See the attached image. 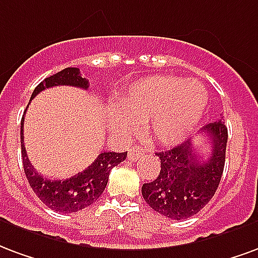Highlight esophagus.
Here are the masks:
<instances>
[{"label":"esophagus","instance_id":"obj_1","mask_svg":"<svg viewBox=\"0 0 258 258\" xmlns=\"http://www.w3.org/2000/svg\"><path fill=\"white\" fill-rule=\"evenodd\" d=\"M144 155V150H143L140 146H133L129 150V154H127V158L131 159V161H137V159H140V158Z\"/></svg>","mask_w":258,"mask_h":258}]
</instances>
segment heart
<instances>
[{"mask_svg":"<svg viewBox=\"0 0 258 258\" xmlns=\"http://www.w3.org/2000/svg\"><path fill=\"white\" fill-rule=\"evenodd\" d=\"M206 104L208 92L198 81L155 77L131 88L110 121L118 131L131 132L135 122L151 119L152 137L163 146H174L198 125Z\"/></svg>","mask_w":258,"mask_h":258,"instance_id":"obj_1","label":"heart"}]
</instances>
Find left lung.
<instances>
[{"mask_svg": "<svg viewBox=\"0 0 258 258\" xmlns=\"http://www.w3.org/2000/svg\"><path fill=\"white\" fill-rule=\"evenodd\" d=\"M202 133L212 142L208 159L201 157L187 140L170 150L157 152L161 172L151 183L143 184V198L148 206L169 219L184 220L197 214L219 188L228 131L219 119L205 125Z\"/></svg>", "mask_w": 258, "mask_h": 258, "instance_id": "left-lung-1", "label": "left lung"}]
</instances>
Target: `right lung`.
I'll list each match as a JSON object with an SVG mask.
<instances>
[{
    "instance_id": "obj_1",
    "label": "right lung",
    "mask_w": 258,
    "mask_h": 258,
    "mask_svg": "<svg viewBox=\"0 0 258 258\" xmlns=\"http://www.w3.org/2000/svg\"><path fill=\"white\" fill-rule=\"evenodd\" d=\"M69 85L75 88L88 89L89 81L82 78L80 69L67 67L56 74L45 78L35 89H34L31 99L33 100L39 92L52 88V86ZM26 112V111H24ZM24 115L20 122V143H22V158H23V168L26 177L29 180L30 187L37 194L42 202L54 212L61 213H75L78 210L88 208L95 204L100 198L103 191L106 189L108 176L111 169L118 163L126 159V152H101L96 158L95 162L73 177L66 180H50L41 176L27 158V152L24 147L23 136Z\"/></svg>"
}]
</instances>
